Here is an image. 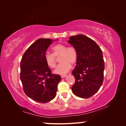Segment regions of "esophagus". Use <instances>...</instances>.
<instances>
[{
  "mask_svg": "<svg viewBox=\"0 0 126 126\" xmlns=\"http://www.w3.org/2000/svg\"><path fill=\"white\" fill-rule=\"evenodd\" d=\"M65 77H67V75H62L61 76V78H65Z\"/></svg>",
  "mask_w": 126,
  "mask_h": 126,
  "instance_id": "obj_1",
  "label": "esophagus"
}]
</instances>
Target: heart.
<instances>
[{"label":"heart","instance_id":"heart-1","mask_svg":"<svg viewBox=\"0 0 126 126\" xmlns=\"http://www.w3.org/2000/svg\"><path fill=\"white\" fill-rule=\"evenodd\" d=\"M53 54L47 53L44 56L46 63L51 68L56 67L57 59L59 58L61 63L57 66L54 72L57 74H64L69 71L71 64H74L77 61V52L73 47H67L62 44H58L52 48Z\"/></svg>","mask_w":126,"mask_h":126}]
</instances>
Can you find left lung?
<instances>
[{
	"instance_id": "obj_1",
	"label": "left lung",
	"mask_w": 126,
	"mask_h": 126,
	"mask_svg": "<svg viewBox=\"0 0 126 126\" xmlns=\"http://www.w3.org/2000/svg\"><path fill=\"white\" fill-rule=\"evenodd\" d=\"M68 42L77 52V65L72 72L75 83L72 87L76 96L88 98L97 93L103 82L104 62L102 51L93 40L79 34Z\"/></svg>"
}]
</instances>
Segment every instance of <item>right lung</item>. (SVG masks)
Returning a JSON list of instances; mask_svg holds the SVG:
<instances>
[{
  "label": "right lung",
  "instance_id": "obj_1",
  "mask_svg": "<svg viewBox=\"0 0 126 126\" xmlns=\"http://www.w3.org/2000/svg\"><path fill=\"white\" fill-rule=\"evenodd\" d=\"M50 39H39L25 51L20 62V80L28 97L39 103H45L54 98L61 77L52 74L44 56Z\"/></svg>",
  "mask_w": 126,
  "mask_h": 126
}]
</instances>
